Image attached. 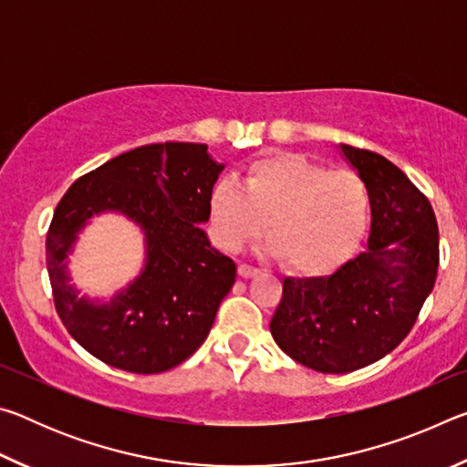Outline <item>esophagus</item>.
Masks as SVG:
<instances>
[{
  "label": "esophagus",
  "mask_w": 467,
  "mask_h": 467,
  "mask_svg": "<svg viewBox=\"0 0 467 467\" xmlns=\"http://www.w3.org/2000/svg\"><path fill=\"white\" fill-rule=\"evenodd\" d=\"M257 274H259L257 267L247 265V264H241L239 265V275H241V278H253V275H257Z\"/></svg>",
  "instance_id": "esophagus-1"
}]
</instances>
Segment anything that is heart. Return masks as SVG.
I'll list each match as a JSON object with an SVG mask.
<instances>
[{"instance_id": "obj_1", "label": "heart", "mask_w": 467, "mask_h": 467, "mask_svg": "<svg viewBox=\"0 0 467 467\" xmlns=\"http://www.w3.org/2000/svg\"><path fill=\"white\" fill-rule=\"evenodd\" d=\"M210 224L226 251H243L264 234L288 272L326 275L360 247L370 195L358 172L329 171L303 154L275 152L253 161L241 187L223 179L212 187Z\"/></svg>"}]
</instances>
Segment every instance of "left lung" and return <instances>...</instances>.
I'll return each mask as SVG.
<instances>
[{
    "instance_id": "left-lung-1",
    "label": "left lung",
    "mask_w": 467,
    "mask_h": 467,
    "mask_svg": "<svg viewBox=\"0 0 467 467\" xmlns=\"http://www.w3.org/2000/svg\"><path fill=\"white\" fill-rule=\"evenodd\" d=\"M370 195L367 249L331 275L284 278L270 331L292 360L319 373H352L401 344L432 292L437 218L385 156L339 144Z\"/></svg>"
}]
</instances>
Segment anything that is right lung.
I'll use <instances>...</instances> for the list:
<instances>
[{
	"instance_id": "obj_1",
	"label": "right lung",
	"mask_w": 467,
	"mask_h": 467,
	"mask_svg": "<svg viewBox=\"0 0 467 467\" xmlns=\"http://www.w3.org/2000/svg\"><path fill=\"white\" fill-rule=\"evenodd\" d=\"M223 171L205 144H150L110 158L61 197L47 234V270L63 326L92 357L152 375L205 342L236 278V264L200 226L210 220V193ZM109 211L145 233V267L100 301L79 295L67 257L89 220Z\"/></svg>"
}]
</instances>
